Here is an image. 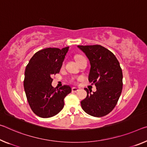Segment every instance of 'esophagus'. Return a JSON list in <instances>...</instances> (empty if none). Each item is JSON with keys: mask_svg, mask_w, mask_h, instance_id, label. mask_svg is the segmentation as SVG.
<instances>
[{"mask_svg": "<svg viewBox=\"0 0 147 147\" xmlns=\"http://www.w3.org/2000/svg\"><path fill=\"white\" fill-rule=\"evenodd\" d=\"M78 90H79L76 88H72V92H78Z\"/></svg>", "mask_w": 147, "mask_h": 147, "instance_id": "esophagus-1", "label": "esophagus"}]
</instances>
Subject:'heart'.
I'll return each mask as SVG.
<instances>
[{
    "label": "heart",
    "mask_w": 147,
    "mask_h": 147,
    "mask_svg": "<svg viewBox=\"0 0 147 147\" xmlns=\"http://www.w3.org/2000/svg\"><path fill=\"white\" fill-rule=\"evenodd\" d=\"M84 57L83 56H81V55H78V56H76V61H79V60H80V59H82V58H83ZM63 64H64V63H63ZM81 80V78H78V80ZM73 82H74V80H73Z\"/></svg>",
    "instance_id": "1"
}]
</instances>
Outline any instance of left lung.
Segmentation results:
<instances>
[{"instance_id":"1","label":"left lung","mask_w":147,"mask_h":147,"mask_svg":"<svg viewBox=\"0 0 147 147\" xmlns=\"http://www.w3.org/2000/svg\"><path fill=\"white\" fill-rule=\"evenodd\" d=\"M90 60L91 69L88 80L96 86L91 94L87 88L86 98L81 106L86 113L102 117L113 110L122 90V71L119 61L110 50L101 45L78 46Z\"/></svg>"}]
</instances>
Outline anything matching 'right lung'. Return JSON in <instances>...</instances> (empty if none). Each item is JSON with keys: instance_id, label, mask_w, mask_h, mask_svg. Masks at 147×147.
I'll return each mask as SVG.
<instances>
[{"instance_id": "1", "label": "right lung", "mask_w": 147, "mask_h": 147, "mask_svg": "<svg viewBox=\"0 0 147 147\" xmlns=\"http://www.w3.org/2000/svg\"><path fill=\"white\" fill-rule=\"evenodd\" d=\"M68 47L48 48L34 54L25 71L23 86L31 110L41 118L56 115L64 107V99L71 92L69 86L59 89L52 86V76L59 73Z\"/></svg>"}]
</instances>
